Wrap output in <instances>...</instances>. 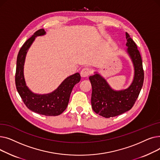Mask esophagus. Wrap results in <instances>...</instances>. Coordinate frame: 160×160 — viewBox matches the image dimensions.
<instances>
[{
	"label": "esophagus",
	"mask_w": 160,
	"mask_h": 160,
	"mask_svg": "<svg viewBox=\"0 0 160 160\" xmlns=\"http://www.w3.org/2000/svg\"><path fill=\"white\" fill-rule=\"evenodd\" d=\"M91 71L89 68H88V67H85V68H83L81 72H80V75L82 77H89V76L91 74Z\"/></svg>",
	"instance_id": "34e87169"
}]
</instances>
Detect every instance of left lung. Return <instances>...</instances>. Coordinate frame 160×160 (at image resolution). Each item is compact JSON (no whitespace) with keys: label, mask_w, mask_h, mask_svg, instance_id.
<instances>
[{"label":"left lung","mask_w":160,"mask_h":160,"mask_svg":"<svg viewBox=\"0 0 160 160\" xmlns=\"http://www.w3.org/2000/svg\"><path fill=\"white\" fill-rule=\"evenodd\" d=\"M127 52L134 65L133 80L130 86L124 90L116 91L108 84L106 81L95 74L90 76L92 86L91 106L93 111L106 118L119 115L130 110L135 104L144 81V71L142 59L135 42L126 32Z\"/></svg>","instance_id":"left-lung-1"}]
</instances>
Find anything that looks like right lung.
I'll use <instances>...</instances> for the list:
<instances>
[{
    "label": "right lung",
    "instance_id": "right-lung-1",
    "mask_svg": "<svg viewBox=\"0 0 160 160\" xmlns=\"http://www.w3.org/2000/svg\"><path fill=\"white\" fill-rule=\"evenodd\" d=\"M44 29H39L23 44L19 50L15 72V85L26 106L33 112L46 116H56L62 113L68 105L73 87L80 80L78 72L67 78L54 91L47 95H37L31 92L25 83L23 66L27 50L36 36L44 35Z\"/></svg>",
    "mask_w": 160,
    "mask_h": 160
}]
</instances>
